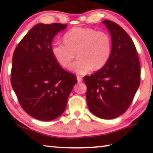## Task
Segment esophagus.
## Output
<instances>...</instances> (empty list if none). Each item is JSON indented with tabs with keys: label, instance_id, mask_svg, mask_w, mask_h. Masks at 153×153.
<instances>
[{
	"label": "esophagus",
	"instance_id": "1",
	"mask_svg": "<svg viewBox=\"0 0 153 153\" xmlns=\"http://www.w3.org/2000/svg\"><path fill=\"white\" fill-rule=\"evenodd\" d=\"M77 82H81L82 81V77L80 76H77Z\"/></svg>",
	"mask_w": 153,
	"mask_h": 153
}]
</instances>
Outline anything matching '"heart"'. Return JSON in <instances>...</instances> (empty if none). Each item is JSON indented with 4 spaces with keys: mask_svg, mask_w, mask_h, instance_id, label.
I'll use <instances>...</instances> for the list:
<instances>
[{
    "mask_svg": "<svg viewBox=\"0 0 153 153\" xmlns=\"http://www.w3.org/2000/svg\"><path fill=\"white\" fill-rule=\"evenodd\" d=\"M63 40L64 42L53 44L52 53L64 68L69 67L77 53L79 59L71 65V70L77 74H86L92 69H100L109 59L111 41L105 32L90 27H74L65 33Z\"/></svg>",
    "mask_w": 153,
    "mask_h": 153,
    "instance_id": "b5f03b06",
    "label": "heart"
}]
</instances>
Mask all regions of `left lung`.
Returning <instances> with one entry per match:
<instances>
[{
    "instance_id": "1",
    "label": "left lung",
    "mask_w": 153,
    "mask_h": 153,
    "mask_svg": "<svg viewBox=\"0 0 153 153\" xmlns=\"http://www.w3.org/2000/svg\"><path fill=\"white\" fill-rule=\"evenodd\" d=\"M112 38V50L105 65L84 77L88 107L97 117L111 120L128 110L140 84V64L132 40L117 24L102 22Z\"/></svg>"
}]
</instances>
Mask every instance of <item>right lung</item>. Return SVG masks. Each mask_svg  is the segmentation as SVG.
I'll list each match as a JSON object with an SVG mask.
<instances>
[{
    "label": "right lung",
    "mask_w": 153,
    "mask_h": 153,
    "mask_svg": "<svg viewBox=\"0 0 153 153\" xmlns=\"http://www.w3.org/2000/svg\"><path fill=\"white\" fill-rule=\"evenodd\" d=\"M66 24H38L18 44L13 55L11 82L19 102L36 120L51 121L65 110L77 80L52 53V41Z\"/></svg>",
    "instance_id": "obj_1"
}]
</instances>
